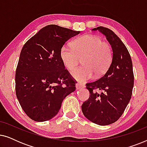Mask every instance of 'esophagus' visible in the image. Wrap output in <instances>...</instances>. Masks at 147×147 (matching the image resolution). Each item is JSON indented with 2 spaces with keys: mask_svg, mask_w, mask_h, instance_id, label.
Returning <instances> with one entry per match:
<instances>
[{
  "mask_svg": "<svg viewBox=\"0 0 147 147\" xmlns=\"http://www.w3.org/2000/svg\"><path fill=\"white\" fill-rule=\"evenodd\" d=\"M76 89L77 90H80V89H82V88H84L86 87L85 85L83 84H81V83H78L76 84Z\"/></svg>",
  "mask_w": 147,
  "mask_h": 147,
  "instance_id": "esophagus-1",
  "label": "esophagus"
}]
</instances>
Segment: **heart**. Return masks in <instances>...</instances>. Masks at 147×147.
Wrapping results in <instances>:
<instances>
[{"label": "heart", "mask_w": 147, "mask_h": 147, "mask_svg": "<svg viewBox=\"0 0 147 147\" xmlns=\"http://www.w3.org/2000/svg\"><path fill=\"white\" fill-rule=\"evenodd\" d=\"M60 57L68 70L73 69L82 59L84 65L74 69L71 74L74 79L86 82L94 78V74L100 77L107 71L111 63V47L98 36L85 35L76 40L73 47L64 45L60 49Z\"/></svg>", "instance_id": "heart-1"}]
</instances>
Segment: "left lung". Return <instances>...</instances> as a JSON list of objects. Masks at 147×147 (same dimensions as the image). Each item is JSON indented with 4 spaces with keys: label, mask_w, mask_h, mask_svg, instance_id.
<instances>
[{
    "label": "left lung",
    "mask_w": 147,
    "mask_h": 147,
    "mask_svg": "<svg viewBox=\"0 0 147 147\" xmlns=\"http://www.w3.org/2000/svg\"><path fill=\"white\" fill-rule=\"evenodd\" d=\"M106 36L112 49V59L106 74L99 80L86 84L90 96L82 110L94 123L105 126L119 119L131 98L134 86L132 59L127 48L112 30L94 28ZM97 90L102 92L99 94Z\"/></svg>",
    "instance_id": "8db88e82"
}]
</instances>
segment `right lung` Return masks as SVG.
<instances>
[{"label":"right lung","instance_id":"obj_1","mask_svg":"<svg viewBox=\"0 0 147 147\" xmlns=\"http://www.w3.org/2000/svg\"><path fill=\"white\" fill-rule=\"evenodd\" d=\"M79 33L50 25L40 30L22 48L16 69V95L32 120L51 119L59 111L66 96L76 90L75 82L60 57V49Z\"/></svg>","mask_w":147,"mask_h":147}]
</instances>
